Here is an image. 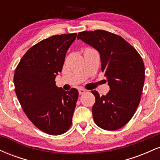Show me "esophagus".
Here are the masks:
<instances>
[{"label":"esophagus","mask_w":160,"mask_h":160,"mask_svg":"<svg viewBox=\"0 0 160 160\" xmlns=\"http://www.w3.org/2000/svg\"><path fill=\"white\" fill-rule=\"evenodd\" d=\"M78 92H79V94L82 95V94H84V93L86 92V90H85V89H82V88H80V89H79Z\"/></svg>","instance_id":"esophagus-1"}]
</instances>
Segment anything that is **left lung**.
Listing matches in <instances>:
<instances>
[{
    "label": "left lung",
    "mask_w": 160,
    "mask_h": 160,
    "mask_svg": "<svg viewBox=\"0 0 160 160\" xmlns=\"http://www.w3.org/2000/svg\"><path fill=\"white\" fill-rule=\"evenodd\" d=\"M78 39L91 46L100 54L102 71L110 90L106 95H95L93 119L105 130L123 127L136 111L144 82V65L138 52L123 38L103 30L83 32Z\"/></svg>",
    "instance_id": "left-lung-1"
}]
</instances>
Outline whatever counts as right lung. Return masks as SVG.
Here are the masks:
<instances>
[{
    "mask_svg": "<svg viewBox=\"0 0 160 160\" xmlns=\"http://www.w3.org/2000/svg\"><path fill=\"white\" fill-rule=\"evenodd\" d=\"M77 34L55 35L33 46L20 60L14 74L15 92L33 124L49 135L65 133L71 127L78 91L56 86L66 52Z\"/></svg>",
    "mask_w": 160,
    "mask_h": 160,
    "instance_id": "1",
    "label": "right lung"
}]
</instances>
